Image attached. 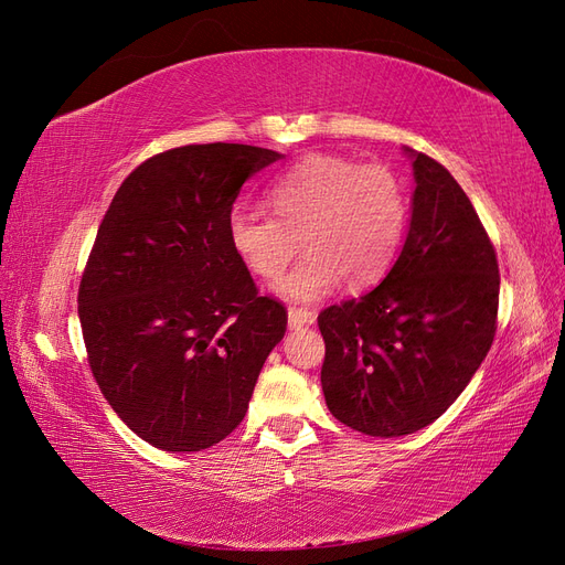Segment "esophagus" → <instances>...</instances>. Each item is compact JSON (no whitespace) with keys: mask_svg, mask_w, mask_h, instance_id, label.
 I'll return each mask as SVG.
<instances>
[{"mask_svg":"<svg viewBox=\"0 0 565 565\" xmlns=\"http://www.w3.org/2000/svg\"><path fill=\"white\" fill-rule=\"evenodd\" d=\"M313 320H316V311L311 309H289L287 313V322L292 330H299L303 324H311Z\"/></svg>","mask_w":565,"mask_h":565,"instance_id":"obj_1","label":"esophagus"}]
</instances>
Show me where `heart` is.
<instances>
[{"label":"heart","mask_w":565,"mask_h":565,"mask_svg":"<svg viewBox=\"0 0 565 565\" xmlns=\"http://www.w3.org/2000/svg\"><path fill=\"white\" fill-rule=\"evenodd\" d=\"M273 216L237 204L228 243L256 278H278L303 247L301 262L276 285L287 301H316L344 280L370 287L386 276L407 228V195L386 164L309 156L270 181Z\"/></svg>","instance_id":"b5f03b06"}]
</instances>
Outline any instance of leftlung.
<instances>
[{"label": "left lung", "mask_w": 565, "mask_h": 565, "mask_svg": "<svg viewBox=\"0 0 565 565\" xmlns=\"http://www.w3.org/2000/svg\"><path fill=\"white\" fill-rule=\"evenodd\" d=\"M413 218L372 292L328 306L320 384L330 413L365 436L424 429L488 355L500 306L498 254L446 167L413 152Z\"/></svg>", "instance_id": "1"}]
</instances>
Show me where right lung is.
I'll list each match as a JSON object with an SVG mask.
<instances>
[{
    "label": "right lung",
    "instance_id": "obj_1",
    "mask_svg": "<svg viewBox=\"0 0 565 565\" xmlns=\"http://www.w3.org/2000/svg\"><path fill=\"white\" fill-rule=\"evenodd\" d=\"M280 152L202 143L158 152L117 188L84 266L77 311L110 407L146 443L198 452L243 422L285 337L228 243L243 183Z\"/></svg>",
    "mask_w": 565,
    "mask_h": 565
}]
</instances>
